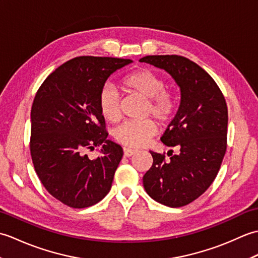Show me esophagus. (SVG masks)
Instances as JSON below:
<instances>
[{
    "instance_id": "34e87169",
    "label": "esophagus",
    "mask_w": 258,
    "mask_h": 258,
    "mask_svg": "<svg viewBox=\"0 0 258 258\" xmlns=\"http://www.w3.org/2000/svg\"><path fill=\"white\" fill-rule=\"evenodd\" d=\"M123 152H124V156H125V157L133 156L134 154H136V153H138V151L133 150V149H130V147H124Z\"/></svg>"
}]
</instances>
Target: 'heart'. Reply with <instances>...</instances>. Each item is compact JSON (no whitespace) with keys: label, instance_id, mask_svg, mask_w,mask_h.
<instances>
[{"label":"heart","instance_id":"heart-1","mask_svg":"<svg viewBox=\"0 0 258 258\" xmlns=\"http://www.w3.org/2000/svg\"><path fill=\"white\" fill-rule=\"evenodd\" d=\"M122 87L128 93L147 98L145 114L153 115L161 125L174 117L177 108L176 97L165 89L166 82L162 76L149 69H139L126 74ZM98 107L102 116L111 123L122 116L119 95L112 86H104L98 95ZM156 134V124L152 118L128 120L115 130L114 138L118 143L130 147H143Z\"/></svg>","mask_w":258,"mask_h":258}]
</instances>
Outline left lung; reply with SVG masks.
I'll return each instance as SVG.
<instances>
[{
  "instance_id": "1",
  "label": "left lung",
  "mask_w": 258,
  "mask_h": 258,
  "mask_svg": "<svg viewBox=\"0 0 258 258\" xmlns=\"http://www.w3.org/2000/svg\"><path fill=\"white\" fill-rule=\"evenodd\" d=\"M141 62L165 70L180 89V104L162 136L179 154L151 152L153 165L143 185L153 200L182 207L204 193L220 171L227 147L228 112L225 97L212 76L180 55H149ZM169 153V152H168Z\"/></svg>"
}]
</instances>
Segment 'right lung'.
Listing matches in <instances>:
<instances>
[{"label":"right lung","mask_w":258,"mask_h":258,"mask_svg":"<svg viewBox=\"0 0 258 258\" xmlns=\"http://www.w3.org/2000/svg\"><path fill=\"white\" fill-rule=\"evenodd\" d=\"M132 59L78 56L47 76L31 109L32 162L46 190L63 204L85 208L112 187L123 157L107 140L98 95L108 76ZM103 145L101 156L90 160L86 149Z\"/></svg>","instance_id":"obj_1"}]
</instances>
